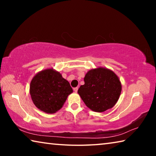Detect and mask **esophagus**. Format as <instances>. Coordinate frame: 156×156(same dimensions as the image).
<instances>
[{"label":"esophagus","instance_id":"esophagus-1","mask_svg":"<svg viewBox=\"0 0 156 156\" xmlns=\"http://www.w3.org/2000/svg\"><path fill=\"white\" fill-rule=\"evenodd\" d=\"M78 89V87H75V88H73V91H74L76 92V93H77Z\"/></svg>","mask_w":156,"mask_h":156}]
</instances>
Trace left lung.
Wrapping results in <instances>:
<instances>
[{"instance_id": "obj_1", "label": "left lung", "mask_w": 156, "mask_h": 156, "mask_svg": "<svg viewBox=\"0 0 156 156\" xmlns=\"http://www.w3.org/2000/svg\"><path fill=\"white\" fill-rule=\"evenodd\" d=\"M84 81V84L80 87L78 93L92 111L104 112L118 102L122 85L112 70L103 67L91 69L86 73Z\"/></svg>"}]
</instances>
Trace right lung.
Returning <instances> with one entry per match:
<instances>
[{
	"label": "right lung",
	"instance_id": "1",
	"mask_svg": "<svg viewBox=\"0 0 156 156\" xmlns=\"http://www.w3.org/2000/svg\"><path fill=\"white\" fill-rule=\"evenodd\" d=\"M30 92L38 109L47 113H54L62 107L73 89L59 72L47 69L38 72L32 78Z\"/></svg>",
	"mask_w": 156,
	"mask_h": 156
}]
</instances>
